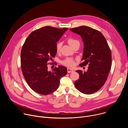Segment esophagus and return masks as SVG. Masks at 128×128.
Returning a JSON list of instances; mask_svg holds the SVG:
<instances>
[{
	"label": "esophagus",
	"mask_w": 128,
	"mask_h": 128,
	"mask_svg": "<svg viewBox=\"0 0 128 128\" xmlns=\"http://www.w3.org/2000/svg\"><path fill=\"white\" fill-rule=\"evenodd\" d=\"M73 72H74V70H73L72 69H70L69 68H67V72L68 73H72Z\"/></svg>",
	"instance_id": "34e87169"
}]
</instances>
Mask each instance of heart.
Instances as JSON below:
<instances>
[{
  "label": "heart",
  "instance_id": "heart-1",
  "mask_svg": "<svg viewBox=\"0 0 128 128\" xmlns=\"http://www.w3.org/2000/svg\"><path fill=\"white\" fill-rule=\"evenodd\" d=\"M68 43L72 47L75 45L76 43L79 42L73 38H69L67 40ZM62 46V43L61 42H57L56 44V51L57 52H59L61 50V48ZM61 64L65 66L72 67H74L75 65V60L72 58H66L61 62Z\"/></svg>",
  "mask_w": 128,
  "mask_h": 128
}]
</instances>
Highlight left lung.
<instances>
[{
  "instance_id": "8db88e82",
  "label": "left lung",
  "mask_w": 128,
  "mask_h": 128,
  "mask_svg": "<svg viewBox=\"0 0 128 128\" xmlns=\"http://www.w3.org/2000/svg\"><path fill=\"white\" fill-rule=\"evenodd\" d=\"M70 31L81 36L84 44L80 67L88 65L86 72L77 70L79 79L74 82L76 88L85 94H93L105 83L112 67L111 50L103 35L99 31L82 26Z\"/></svg>"
}]
</instances>
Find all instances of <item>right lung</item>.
I'll use <instances>...</instances> for the list:
<instances>
[{
	"mask_svg": "<svg viewBox=\"0 0 128 128\" xmlns=\"http://www.w3.org/2000/svg\"><path fill=\"white\" fill-rule=\"evenodd\" d=\"M67 28L58 29L45 26L32 32L26 40L21 52L22 74L30 88L37 93L47 95L57 90L60 80L66 75L62 66L48 69V65H57L48 61L56 56L57 42Z\"/></svg>",
	"mask_w": 128,
	"mask_h": 128,
	"instance_id": "add662e5",
	"label": "right lung"
}]
</instances>
